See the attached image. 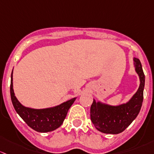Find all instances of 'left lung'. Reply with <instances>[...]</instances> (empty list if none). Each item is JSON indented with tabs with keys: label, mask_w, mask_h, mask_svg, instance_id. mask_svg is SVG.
Returning a JSON list of instances; mask_svg holds the SVG:
<instances>
[{
	"label": "left lung",
	"mask_w": 154,
	"mask_h": 154,
	"mask_svg": "<svg viewBox=\"0 0 154 154\" xmlns=\"http://www.w3.org/2000/svg\"><path fill=\"white\" fill-rule=\"evenodd\" d=\"M134 66L139 75V87L128 101L111 105L93 99L90 107V119L95 128L101 133L118 134L123 132L139 114L143 101L145 78L139 58H134Z\"/></svg>",
	"instance_id": "obj_1"
}]
</instances>
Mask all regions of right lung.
Instances as JSON below:
<instances>
[{"instance_id": "right-lung-1", "label": "right lung", "mask_w": 154, "mask_h": 154, "mask_svg": "<svg viewBox=\"0 0 154 154\" xmlns=\"http://www.w3.org/2000/svg\"><path fill=\"white\" fill-rule=\"evenodd\" d=\"M13 69L11 75V100L17 113L32 129L39 133L50 132L62 125L68 110L77 99L72 98L61 104L47 108L35 109L23 106L18 100L13 89Z\"/></svg>"}]
</instances>
